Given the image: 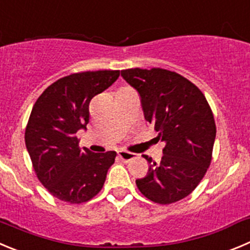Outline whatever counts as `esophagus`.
<instances>
[{
  "label": "esophagus",
  "instance_id": "34e87169",
  "mask_svg": "<svg viewBox=\"0 0 250 250\" xmlns=\"http://www.w3.org/2000/svg\"><path fill=\"white\" fill-rule=\"evenodd\" d=\"M118 157H120V159L122 160V162L128 163V162H130V160H133L134 158H136V154L130 153V151L120 150V151H118Z\"/></svg>",
  "mask_w": 250,
  "mask_h": 250
}]
</instances>
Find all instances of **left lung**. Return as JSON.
Listing matches in <instances>:
<instances>
[{
	"label": "left lung",
	"mask_w": 250,
	"mask_h": 250,
	"mask_svg": "<svg viewBox=\"0 0 250 250\" xmlns=\"http://www.w3.org/2000/svg\"><path fill=\"white\" fill-rule=\"evenodd\" d=\"M125 81L138 91L146 122L165 143L162 162H149L146 178L136 180L146 199L170 205L185 199L204 179L212 160L216 123L206 97L195 83L170 70L125 69Z\"/></svg>",
	"instance_id": "1"
}]
</instances>
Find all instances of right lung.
<instances>
[{
	"label": "right lung",
	"mask_w": 250,
	"mask_h": 250,
	"mask_svg": "<svg viewBox=\"0 0 250 250\" xmlns=\"http://www.w3.org/2000/svg\"><path fill=\"white\" fill-rule=\"evenodd\" d=\"M120 76V70L83 71L64 76L43 91L25 127L24 141L42 185L69 204H83L104 188L116 151L81 150L76 132L86 128L88 104Z\"/></svg>",
	"instance_id": "1"
}]
</instances>
